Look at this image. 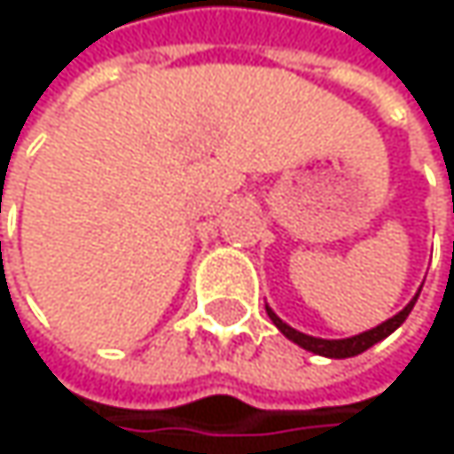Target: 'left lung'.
Segmentation results:
<instances>
[{
    "instance_id": "left-lung-1",
    "label": "left lung",
    "mask_w": 454,
    "mask_h": 454,
    "mask_svg": "<svg viewBox=\"0 0 454 454\" xmlns=\"http://www.w3.org/2000/svg\"><path fill=\"white\" fill-rule=\"evenodd\" d=\"M418 294H420V292H418ZM418 294L405 305V310H400L395 317L384 320L381 325H376V328H371V331H363V333H357V336H349V339H317V336H308V333H302V331L286 325V323L276 316L268 305H265V310H268V317L273 320V325H276L286 339H292L294 344H300L302 349L316 352V355H323V357H336V360H341V357H355V355L371 349L373 344H379L381 339H387L392 331H397V328L405 323V317L410 316V310H412Z\"/></svg>"
}]
</instances>
